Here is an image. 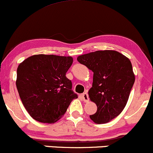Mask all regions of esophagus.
Returning a JSON list of instances; mask_svg holds the SVG:
<instances>
[{
  "label": "esophagus",
  "mask_w": 153,
  "mask_h": 153,
  "mask_svg": "<svg viewBox=\"0 0 153 153\" xmlns=\"http://www.w3.org/2000/svg\"><path fill=\"white\" fill-rule=\"evenodd\" d=\"M82 98L85 102H88L89 101V96H88V94L87 93H84L82 94L81 95Z\"/></svg>",
  "instance_id": "1"
}]
</instances>
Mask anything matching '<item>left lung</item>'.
Wrapping results in <instances>:
<instances>
[{
  "label": "left lung",
  "mask_w": 153,
  "mask_h": 153,
  "mask_svg": "<svg viewBox=\"0 0 153 153\" xmlns=\"http://www.w3.org/2000/svg\"><path fill=\"white\" fill-rule=\"evenodd\" d=\"M77 60L93 72L88 94L98 109L90 119L98 124L109 122L122 112L135 82L131 61L114 50L90 52Z\"/></svg>",
  "instance_id": "left-lung-1"
}]
</instances>
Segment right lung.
Returning a JSON list of instances; mask_svg holds the SVG:
<instances>
[{"instance_id":"obj_1","label":"right lung","mask_w":153,"mask_h":153,"mask_svg":"<svg viewBox=\"0 0 153 153\" xmlns=\"http://www.w3.org/2000/svg\"><path fill=\"white\" fill-rule=\"evenodd\" d=\"M71 57L36 55L19 65L16 85L22 104L36 120L53 123L77 98L72 82L65 76Z\"/></svg>"}]
</instances>
